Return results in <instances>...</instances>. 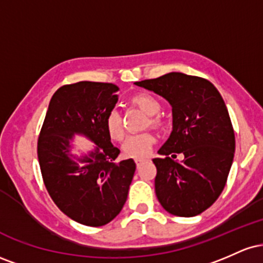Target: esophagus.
<instances>
[{"label":"esophagus","mask_w":263,"mask_h":263,"mask_svg":"<svg viewBox=\"0 0 263 263\" xmlns=\"http://www.w3.org/2000/svg\"><path fill=\"white\" fill-rule=\"evenodd\" d=\"M135 162H136V165H137V167H140L141 164H143L144 162H147V159L146 158H136Z\"/></svg>","instance_id":"esophagus-1"}]
</instances>
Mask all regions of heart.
Wrapping results in <instances>:
<instances>
[{"label":"heart","instance_id":"heart-1","mask_svg":"<svg viewBox=\"0 0 263 263\" xmlns=\"http://www.w3.org/2000/svg\"><path fill=\"white\" fill-rule=\"evenodd\" d=\"M129 101L135 106L141 108L143 112L151 115L148 119V123L151 126L157 128L162 127L163 119L159 115H157L161 111L162 105L161 101L155 95L146 91L137 92L131 96ZM105 128H106L107 135L110 136L111 140L121 141L125 137V128H123L121 116L116 110L110 111L107 114L106 119H105ZM155 142L156 137L149 131L131 135L123 142L122 152L128 158H144V157L149 155Z\"/></svg>","mask_w":263,"mask_h":263}]
</instances>
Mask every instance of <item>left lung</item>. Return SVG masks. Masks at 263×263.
Instances as JSON below:
<instances>
[{
    "label": "left lung",
    "instance_id": "left-lung-1",
    "mask_svg": "<svg viewBox=\"0 0 263 263\" xmlns=\"http://www.w3.org/2000/svg\"><path fill=\"white\" fill-rule=\"evenodd\" d=\"M136 85L167 99L173 131L155 158L156 195L168 213L190 218L216 201L225 188L235 152V132L221 95L209 80L170 73ZM176 153L184 159L174 162ZM171 157H170L169 156Z\"/></svg>",
    "mask_w": 263,
    "mask_h": 263
}]
</instances>
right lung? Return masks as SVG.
Listing matches in <instances>:
<instances>
[{"label": "right lung", "mask_w": 263, "mask_h": 263, "mask_svg": "<svg viewBox=\"0 0 263 263\" xmlns=\"http://www.w3.org/2000/svg\"><path fill=\"white\" fill-rule=\"evenodd\" d=\"M120 87L112 83L79 81L54 92L37 143L42 178L54 204L79 224L106 225L122 210L136 163H116L105 119L116 105ZM83 133L97 143V151L79 166L71 161L68 140Z\"/></svg>", "instance_id": "right-lung-1"}]
</instances>
